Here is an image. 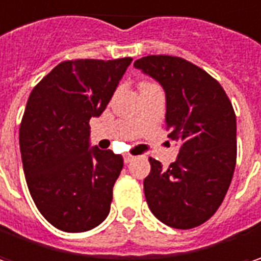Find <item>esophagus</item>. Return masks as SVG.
Wrapping results in <instances>:
<instances>
[{
	"mask_svg": "<svg viewBox=\"0 0 261 261\" xmlns=\"http://www.w3.org/2000/svg\"><path fill=\"white\" fill-rule=\"evenodd\" d=\"M133 159H134V156H131V154H125V156H124V162H125V164H130Z\"/></svg>",
	"mask_w": 261,
	"mask_h": 261,
	"instance_id": "obj_1",
	"label": "esophagus"
}]
</instances>
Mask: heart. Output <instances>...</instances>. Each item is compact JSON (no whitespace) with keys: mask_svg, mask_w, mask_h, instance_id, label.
Listing matches in <instances>:
<instances>
[{"mask_svg":"<svg viewBox=\"0 0 261 261\" xmlns=\"http://www.w3.org/2000/svg\"><path fill=\"white\" fill-rule=\"evenodd\" d=\"M149 85H152V83H144V85H142V86H149Z\"/></svg>","mask_w":261,"mask_h":261,"instance_id":"b5f03b06","label":"heart"}]
</instances>
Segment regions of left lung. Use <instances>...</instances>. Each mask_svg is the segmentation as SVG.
<instances>
[{"instance_id": "left-lung-1", "label": "left lung", "mask_w": 261, "mask_h": 261, "mask_svg": "<svg viewBox=\"0 0 261 261\" xmlns=\"http://www.w3.org/2000/svg\"><path fill=\"white\" fill-rule=\"evenodd\" d=\"M134 67L164 87L168 137L179 144L168 168L149 159L144 196L165 225L191 229L219 209L237 164V117L222 86L184 58L149 55Z\"/></svg>"}]
</instances>
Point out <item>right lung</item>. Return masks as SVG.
<instances>
[{
  "instance_id": "obj_1",
  "label": "right lung",
  "mask_w": 261,
  "mask_h": 261,
  "mask_svg": "<svg viewBox=\"0 0 261 261\" xmlns=\"http://www.w3.org/2000/svg\"><path fill=\"white\" fill-rule=\"evenodd\" d=\"M133 58L58 64L33 87L18 140L30 196L64 232H85L107 219L121 154L90 149L89 121L99 117Z\"/></svg>"
}]
</instances>
